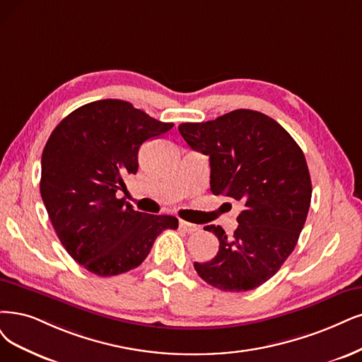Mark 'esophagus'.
Returning <instances> with one entry per match:
<instances>
[{
	"mask_svg": "<svg viewBox=\"0 0 362 362\" xmlns=\"http://www.w3.org/2000/svg\"><path fill=\"white\" fill-rule=\"evenodd\" d=\"M179 228H180L182 231H185V233L191 234V233H197V231L199 230V226L195 225V223H191V222L180 221V222H179Z\"/></svg>",
	"mask_w": 362,
	"mask_h": 362,
	"instance_id": "34e87169",
	"label": "esophagus"
}]
</instances>
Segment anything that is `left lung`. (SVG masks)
Masks as SVG:
<instances>
[{
  "instance_id": "8db88e82",
  "label": "left lung",
  "mask_w": 362,
  "mask_h": 362,
  "mask_svg": "<svg viewBox=\"0 0 362 362\" xmlns=\"http://www.w3.org/2000/svg\"><path fill=\"white\" fill-rule=\"evenodd\" d=\"M179 132L210 159V191L243 203L233 235L221 226L216 257L194 262L206 284L226 292L255 289L272 279L296 247L310 207V173L300 146L274 119L238 109Z\"/></svg>"
}]
</instances>
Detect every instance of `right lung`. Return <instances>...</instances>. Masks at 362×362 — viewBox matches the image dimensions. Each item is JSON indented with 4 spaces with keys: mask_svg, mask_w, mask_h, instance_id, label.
Returning <instances> with one entry per match:
<instances>
[{
    "mask_svg": "<svg viewBox=\"0 0 362 362\" xmlns=\"http://www.w3.org/2000/svg\"><path fill=\"white\" fill-rule=\"evenodd\" d=\"M173 124L128 101L100 100L78 107L52 131L42 155V194L59 242L93 274L110 277L139 267L177 218L134 210L117 198L139 170L140 146Z\"/></svg>",
    "mask_w": 362,
    "mask_h": 362,
    "instance_id": "right-lung-1",
    "label": "right lung"
}]
</instances>
